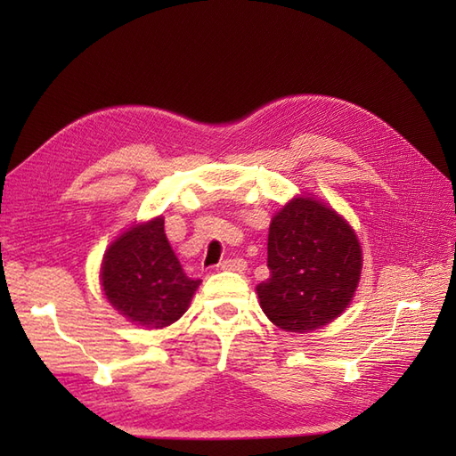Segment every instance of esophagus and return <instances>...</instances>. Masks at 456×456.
Instances as JSON below:
<instances>
[{
    "instance_id": "obj_1",
    "label": "esophagus",
    "mask_w": 456,
    "mask_h": 456,
    "mask_svg": "<svg viewBox=\"0 0 456 456\" xmlns=\"http://www.w3.org/2000/svg\"><path fill=\"white\" fill-rule=\"evenodd\" d=\"M245 266H247V263L243 258H225L219 265L221 270H233V273H243Z\"/></svg>"
}]
</instances>
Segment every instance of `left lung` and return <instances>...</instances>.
I'll use <instances>...</instances> for the list:
<instances>
[{
	"instance_id": "obj_1",
	"label": "left lung",
	"mask_w": 456,
	"mask_h": 456,
	"mask_svg": "<svg viewBox=\"0 0 456 456\" xmlns=\"http://www.w3.org/2000/svg\"><path fill=\"white\" fill-rule=\"evenodd\" d=\"M270 278L256 286L276 327L307 333L341 315L356 292L362 248L353 227L315 198L299 196L268 229Z\"/></svg>"
}]
</instances>
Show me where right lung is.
I'll return each mask as SVG.
<instances>
[{
    "label": "right lung",
    "mask_w": 456,
    "mask_h": 456,
    "mask_svg": "<svg viewBox=\"0 0 456 456\" xmlns=\"http://www.w3.org/2000/svg\"><path fill=\"white\" fill-rule=\"evenodd\" d=\"M108 302L129 322L162 329L186 314L201 280L183 273L164 233V219L137 223L115 239L102 263Z\"/></svg>",
    "instance_id": "obj_1"
}]
</instances>
